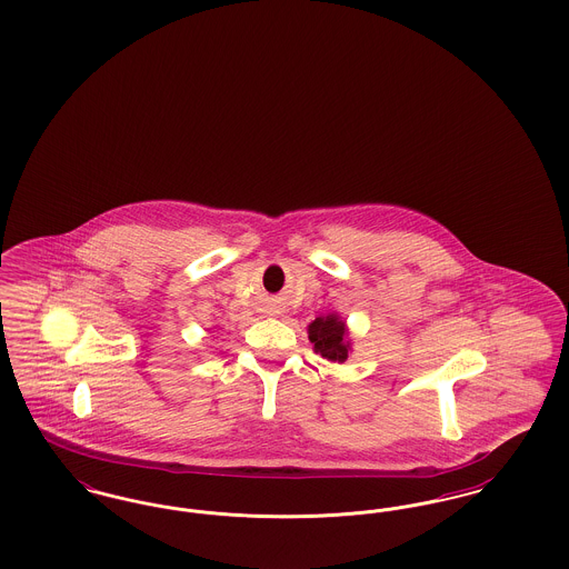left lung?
I'll use <instances>...</instances> for the list:
<instances>
[{"mask_svg": "<svg viewBox=\"0 0 569 569\" xmlns=\"http://www.w3.org/2000/svg\"><path fill=\"white\" fill-rule=\"evenodd\" d=\"M309 341L313 343V352L320 353L328 362H346L352 352L350 330L341 316L328 313L316 318L307 326Z\"/></svg>", "mask_w": 569, "mask_h": 569, "instance_id": "obj_1", "label": "left lung"}]
</instances>
